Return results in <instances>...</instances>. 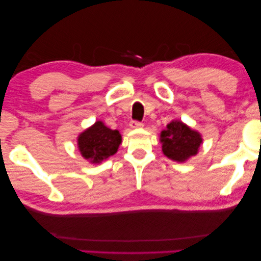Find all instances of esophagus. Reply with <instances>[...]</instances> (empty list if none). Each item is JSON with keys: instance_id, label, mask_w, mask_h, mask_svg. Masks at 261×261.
I'll return each instance as SVG.
<instances>
[{"instance_id": "34e87169", "label": "esophagus", "mask_w": 261, "mask_h": 261, "mask_svg": "<svg viewBox=\"0 0 261 261\" xmlns=\"http://www.w3.org/2000/svg\"><path fill=\"white\" fill-rule=\"evenodd\" d=\"M130 128H141L142 126H144V123L140 122V121H137V120H133L130 122Z\"/></svg>"}]
</instances>
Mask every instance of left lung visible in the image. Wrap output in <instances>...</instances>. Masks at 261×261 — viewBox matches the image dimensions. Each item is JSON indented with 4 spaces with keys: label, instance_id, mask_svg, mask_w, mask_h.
I'll use <instances>...</instances> for the list:
<instances>
[{
    "label": "left lung",
    "instance_id": "obj_1",
    "mask_svg": "<svg viewBox=\"0 0 261 261\" xmlns=\"http://www.w3.org/2000/svg\"><path fill=\"white\" fill-rule=\"evenodd\" d=\"M160 137L164 154L180 163L195 155L202 144L201 135L180 121H172L167 124L166 129L162 132Z\"/></svg>",
    "mask_w": 261,
    "mask_h": 261
}]
</instances>
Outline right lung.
Listing matches in <instances>:
<instances>
[{
	"label": "right lung",
	"instance_id": "1",
	"mask_svg": "<svg viewBox=\"0 0 261 261\" xmlns=\"http://www.w3.org/2000/svg\"><path fill=\"white\" fill-rule=\"evenodd\" d=\"M121 144L119 130L106 127L101 121L83 132L78 138L81 154L91 163H101L115 154Z\"/></svg>",
	"mask_w": 261,
	"mask_h": 261
}]
</instances>
